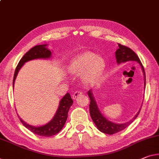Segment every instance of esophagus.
<instances>
[{
	"label": "esophagus",
	"mask_w": 159,
	"mask_h": 159,
	"mask_svg": "<svg viewBox=\"0 0 159 159\" xmlns=\"http://www.w3.org/2000/svg\"><path fill=\"white\" fill-rule=\"evenodd\" d=\"M81 94H82V92H81V91H75V92L74 93V94L72 95L73 99H74V100L76 99L77 97L79 96V95H80Z\"/></svg>",
	"instance_id": "esophagus-1"
}]
</instances>
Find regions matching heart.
<instances>
[{
	"label": "heart",
	"mask_w": 159,
	"mask_h": 159,
	"mask_svg": "<svg viewBox=\"0 0 159 159\" xmlns=\"http://www.w3.org/2000/svg\"><path fill=\"white\" fill-rule=\"evenodd\" d=\"M105 67V62L101 57L94 53L86 52L78 55L70 63V70L72 74H85L84 80L87 84L96 82L101 77Z\"/></svg>",
	"instance_id": "1"
}]
</instances>
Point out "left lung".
Wrapping results in <instances>:
<instances>
[{"label": "left lung", "instance_id": "left-lung-1", "mask_svg": "<svg viewBox=\"0 0 159 159\" xmlns=\"http://www.w3.org/2000/svg\"><path fill=\"white\" fill-rule=\"evenodd\" d=\"M115 57L117 59V63L118 64H122V63H125L129 61H134L138 62L142 68L143 77H144V89L146 86V75H145V71L144 69L142 66V62H141L139 58L138 57L137 54H135L134 51L129 47H127L124 45H122L120 44H118V49L117 51L115 52ZM88 95H89L90 100V115L91 117L93 122L96 125V127L100 132L107 134H113L115 133H117L127 128L128 126L130 125L132 123L134 122V120L137 117V116L139 114V112L141 110H139V112L137 113L134 117L132 120L128 121L127 122L122 123V124H117V123L112 122L111 121H109L106 119L104 116L102 115L100 112L99 108L98 107L97 102L95 101V97L93 95V93L92 90H89L88 91Z\"/></svg>", "mask_w": 159, "mask_h": 159}]
</instances>
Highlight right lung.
<instances>
[{"instance_id": "right-lung-1", "label": "right lung", "mask_w": 159, "mask_h": 159, "mask_svg": "<svg viewBox=\"0 0 159 159\" xmlns=\"http://www.w3.org/2000/svg\"><path fill=\"white\" fill-rule=\"evenodd\" d=\"M47 44H41L37 45L34 47H32L31 49H30L23 57H22L20 61H19L18 64L16 67V71L14 74L13 81H12V87L14 88L15 80L18 74L20 69L25 63L31 61L34 59H47L52 57V52L49 49H48L47 47ZM73 100L69 93H66L64 97L60 100L59 107L57 110L56 113L52 118V120L47 124L41 126H32L27 124L24 122L20 116H18L20 122L22 123L27 129L31 131L32 132L34 133L37 135L42 136V137H52L59 133L65 125V122L67 120L68 112L70 109V106L73 104Z\"/></svg>"}]
</instances>
